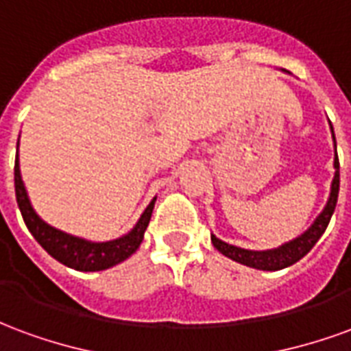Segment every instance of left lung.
<instances>
[{
	"mask_svg": "<svg viewBox=\"0 0 351 351\" xmlns=\"http://www.w3.org/2000/svg\"><path fill=\"white\" fill-rule=\"evenodd\" d=\"M332 143H335V176H332L331 182V193H329V199H327V205L324 206V210L319 213L314 223L310 226L302 235H299L293 241L282 244L278 248H272V250H244V248H239V246H233V244H228L220 241L216 235H210V241H213L214 248L223 254L226 258L233 259L237 263L246 265V267H252V269H259V271H280V269H286L289 265L297 263L299 259L304 258L312 248L314 244L319 241V237L324 235L325 229L331 221V216L335 213V206H337V199H339V188H340V163L339 156H337V141H335V131H332Z\"/></svg>",
	"mask_w": 351,
	"mask_h": 351,
	"instance_id": "obj_1",
	"label": "left lung"
}]
</instances>
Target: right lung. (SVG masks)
I'll list each match as a JSON object with an SVG mask.
<instances>
[{
    "label": "right lung",
    "mask_w": 351,
    "mask_h": 351,
    "mask_svg": "<svg viewBox=\"0 0 351 351\" xmlns=\"http://www.w3.org/2000/svg\"><path fill=\"white\" fill-rule=\"evenodd\" d=\"M14 191H16V203H19L22 218L26 221V228L29 229L35 241L60 263L82 272L105 271V269L122 263L131 254H135L143 243L148 221L152 218L154 203H156V197H154L150 205L145 208V213L141 214L135 228L131 229L128 235L114 239V241H107V243H92V241L69 235L65 231L52 228L39 218V214L35 213L34 206L29 203L26 186L22 182L19 152H16V161H14Z\"/></svg>",
    "instance_id": "add662e5"
}]
</instances>
